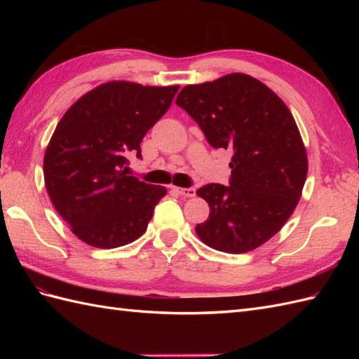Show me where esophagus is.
I'll use <instances>...</instances> for the list:
<instances>
[{
    "mask_svg": "<svg viewBox=\"0 0 359 359\" xmlns=\"http://www.w3.org/2000/svg\"><path fill=\"white\" fill-rule=\"evenodd\" d=\"M172 189L177 194L184 196V197H194L196 196V189L194 188H180V187H172Z\"/></svg>",
    "mask_w": 359,
    "mask_h": 359,
    "instance_id": "1",
    "label": "esophagus"
}]
</instances>
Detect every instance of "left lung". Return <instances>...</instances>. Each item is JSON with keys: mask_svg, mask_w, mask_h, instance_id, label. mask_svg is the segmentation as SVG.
Here are the masks:
<instances>
[{"mask_svg": "<svg viewBox=\"0 0 359 359\" xmlns=\"http://www.w3.org/2000/svg\"><path fill=\"white\" fill-rule=\"evenodd\" d=\"M175 104L212 148L233 152L230 185L197 189L210 216L196 225L208 247L239 255L261 247L293 215L307 179V152L285 103L247 74L188 85Z\"/></svg>", "mask_w": 359, "mask_h": 359, "instance_id": "1", "label": "left lung"}]
</instances>
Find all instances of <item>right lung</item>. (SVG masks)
<instances>
[{
	"instance_id": "1",
	"label": "right lung",
	"mask_w": 359,
	"mask_h": 359,
	"mask_svg": "<svg viewBox=\"0 0 359 359\" xmlns=\"http://www.w3.org/2000/svg\"><path fill=\"white\" fill-rule=\"evenodd\" d=\"M179 86L109 81L79 98L44 154V184L57 212L88 245L117 248L147 231L165 187L126 175L144 134L170 109Z\"/></svg>"
}]
</instances>
